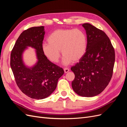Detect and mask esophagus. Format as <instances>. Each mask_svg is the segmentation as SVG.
I'll list each match as a JSON object with an SVG mask.
<instances>
[{
  "label": "esophagus",
  "instance_id": "obj_1",
  "mask_svg": "<svg viewBox=\"0 0 127 127\" xmlns=\"http://www.w3.org/2000/svg\"><path fill=\"white\" fill-rule=\"evenodd\" d=\"M64 71L65 73H67V72H68L69 71V69L68 68H64Z\"/></svg>",
  "mask_w": 127,
  "mask_h": 127
}]
</instances>
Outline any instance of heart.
<instances>
[{"label": "heart", "instance_id": "heart-1", "mask_svg": "<svg viewBox=\"0 0 127 127\" xmlns=\"http://www.w3.org/2000/svg\"><path fill=\"white\" fill-rule=\"evenodd\" d=\"M47 41L48 43H44L42 47L43 54L52 63H57L61 50L64 66L72 61H79L87 50V36L83 30L78 29L56 30L50 34Z\"/></svg>", "mask_w": 127, "mask_h": 127}]
</instances>
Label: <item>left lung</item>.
Segmentation results:
<instances>
[{
	"label": "left lung",
	"mask_w": 127,
	"mask_h": 127,
	"mask_svg": "<svg viewBox=\"0 0 127 127\" xmlns=\"http://www.w3.org/2000/svg\"><path fill=\"white\" fill-rule=\"evenodd\" d=\"M86 31L87 50L79 63L71 68L75 77L71 86L76 94L93 97L100 94L108 85L113 74L115 52L106 34L89 23Z\"/></svg>",
	"instance_id": "8db88e82"
}]
</instances>
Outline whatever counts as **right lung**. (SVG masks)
<instances>
[{
    "label": "right lung",
    "instance_id": "add662e5",
    "mask_svg": "<svg viewBox=\"0 0 127 127\" xmlns=\"http://www.w3.org/2000/svg\"><path fill=\"white\" fill-rule=\"evenodd\" d=\"M44 27H33L18 37L10 55V67L16 83L28 96L36 99L48 97L57 87L59 78L64 74L62 68L49 61L42 50ZM28 47L36 50L37 62L32 66L26 65L24 52Z\"/></svg>",
    "mask_w": 127,
    "mask_h": 127
}]
</instances>
